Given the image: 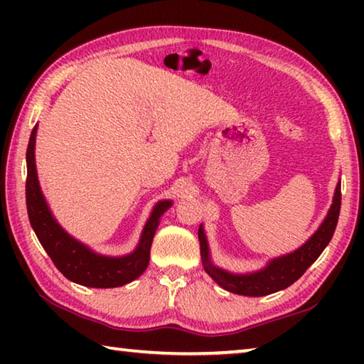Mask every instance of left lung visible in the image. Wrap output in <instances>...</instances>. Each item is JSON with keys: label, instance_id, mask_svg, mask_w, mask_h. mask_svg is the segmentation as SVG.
<instances>
[{"label": "left lung", "instance_id": "left-lung-1", "mask_svg": "<svg viewBox=\"0 0 364 364\" xmlns=\"http://www.w3.org/2000/svg\"><path fill=\"white\" fill-rule=\"evenodd\" d=\"M341 181H338L332 205L326 215L321 226L318 231L308 239V241L291 254L282 255L268 262V264L262 269L254 271L247 274H234L228 271L215 267L210 260V250H208L207 237L204 228H199V242H200V257L204 263V269L207 274L217 282L218 286L226 289L228 292L237 295H247V297H263L273 292L282 291V289L294 284L305 271L315 263L316 258L321 255L332 239L336 231L338 213H341Z\"/></svg>", "mask_w": 364, "mask_h": 364}]
</instances>
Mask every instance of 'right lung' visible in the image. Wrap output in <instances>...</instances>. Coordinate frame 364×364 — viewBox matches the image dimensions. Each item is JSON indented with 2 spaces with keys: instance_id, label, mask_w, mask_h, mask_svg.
I'll use <instances>...</instances> for the list:
<instances>
[{
  "instance_id": "1",
  "label": "right lung",
  "mask_w": 364,
  "mask_h": 364,
  "mask_svg": "<svg viewBox=\"0 0 364 364\" xmlns=\"http://www.w3.org/2000/svg\"><path fill=\"white\" fill-rule=\"evenodd\" d=\"M35 136L32 130L27 147V183L26 200L27 212L33 231L43 249L67 279L86 287L109 289L120 287L136 279L149 264V254L154 234L160 223V217L170 208L171 200H160L154 207L149 220L146 221L138 247L125 257H106L95 254L85 244L67 234L54 220L40 189L35 167Z\"/></svg>"
}]
</instances>
